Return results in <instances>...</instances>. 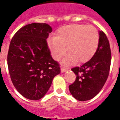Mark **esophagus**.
<instances>
[{
	"label": "esophagus",
	"instance_id": "esophagus-1",
	"mask_svg": "<svg viewBox=\"0 0 120 120\" xmlns=\"http://www.w3.org/2000/svg\"><path fill=\"white\" fill-rule=\"evenodd\" d=\"M68 69H66V68H61V71H62V73H64L66 71H68Z\"/></svg>",
	"mask_w": 120,
	"mask_h": 120
}]
</instances>
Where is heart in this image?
Here are the masks:
<instances>
[{
	"mask_svg": "<svg viewBox=\"0 0 120 120\" xmlns=\"http://www.w3.org/2000/svg\"><path fill=\"white\" fill-rule=\"evenodd\" d=\"M100 36L97 30L90 26L71 24L60 27L56 37L47 39V46L52 57L59 60L67 53L69 54L62 61L67 65L78 61L87 62L98 49Z\"/></svg>",
	"mask_w": 120,
	"mask_h": 120,
	"instance_id": "b5f03b06",
	"label": "heart"
}]
</instances>
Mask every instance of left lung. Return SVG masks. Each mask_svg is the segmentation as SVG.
<instances>
[{"instance_id": "obj_1", "label": "left lung", "mask_w": 120, "mask_h": 120, "mask_svg": "<svg viewBox=\"0 0 120 120\" xmlns=\"http://www.w3.org/2000/svg\"><path fill=\"white\" fill-rule=\"evenodd\" d=\"M99 36L98 49L92 58L80 67L71 69L76 75V80L69 89L77 100L87 101L94 98L108 78L111 62L110 45L104 32L100 31Z\"/></svg>"}]
</instances>
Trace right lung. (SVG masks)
I'll return each mask as SVG.
<instances>
[{
	"mask_svg": "<svg viewBox=\"0 0 120 120\" xmlns=\"http://www.w3.org/2000/svg\"><path fill=\"white\" fill-rule=\"evenodd\" d=\"M52 28L45 23H32L20 28L12 38L8 66L18 92L31 100L43 98L52 79L60 73L46 41Z\"/></svg>",
	"mask_w": 120,
	"mask_h": 120,
	"instance_id": "obj_1",
	"label": "right lung"
}]
</instances>
